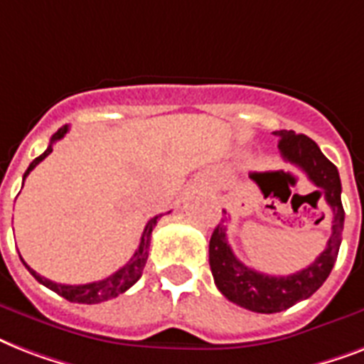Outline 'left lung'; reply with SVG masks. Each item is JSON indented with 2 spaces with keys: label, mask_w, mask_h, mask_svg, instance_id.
Segmentation results:
<instances>
[{
  "label": "left lung",
  "mask_w": 364,
  "mask_h": 364,
  "mask_svg": "<svg viewBox=\"0 0 364 364\" xmlns=\"http://www.w3.org/2000/svg\"><path fill=\"white\" fill-rule=\"evenodd\" d=\"M274 134L279 137L283 159L300 168L316 187L321 188L319 194L325 196L333 210V232L325 251L304 270L289 276H268L240 262L228 245L227 227L223 223L217 225L210 240V266L217 289L230 302L257 314H276L287 310L300 300L310 299L333 270L344 228V208L340 198L342 183L336 166L321 153L317 143L304 134L293 130H279ZM255 181L260 187L259 179Z\"/></svg>",
  "instance_id": "left-lung-1"
}]
</instances>
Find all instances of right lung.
<instances>
[{
  "label": "right lung",
  "instance_id": "add662e5",
  "mask_svg": "<svg viewBox=\"0 0 364 364\" xmlns=\"http://www.w3.org/2000/svg\"><path fill=\"white\" fill-rule=\"evenodd\" d=\"M68 126H62L53 137H50V145L47 147V151L43 154H39L30 166H28V170L24 173V179L28 177L33 168H36L39 162H41L45 156L53 153V143L62 139V137L68 134ZM24 185V183H22ZM162 215H154L153 219H149V223L145 225L143 228V234H141V240H139V247L136 249V253L132 257L124 266H122L121 270H117L115 274H111L109 277H105V279H100V282H92V283H85V285H64V283H54L47 277L39 276L37 272H33L30 266L26 264L24 260V266L30 270V274L36 277L37 282L43 283L45 287H48L50 291L54 293H58L60 296H64L65 300H70V302H79V304H98V302H105V300H111L122 294L124 291L134 285V283L141 277V272L145 268V262H147V257H149V245H151V232H153V228L156 227V221H159Z\"/></svg>",
  "mask_w": 364,
  "mask_h": 364
}]
</instances>
